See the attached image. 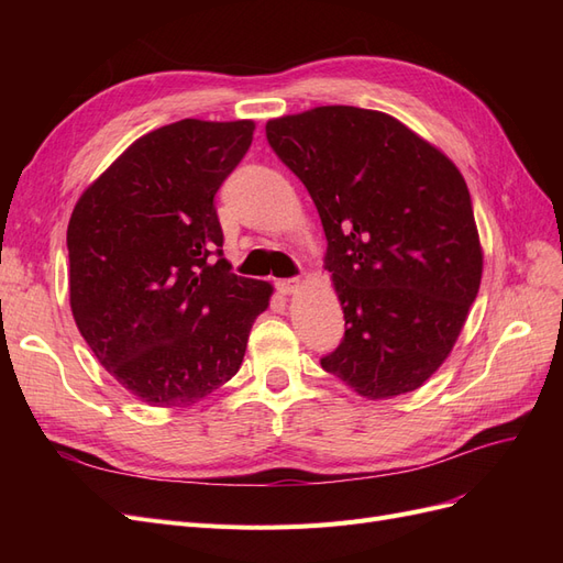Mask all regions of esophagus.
I'll list each match as a JSON object with an SVG mask.
<instances>
[{
	"label": "esophagus",
	"instance_id": "obj_1",
	"mask_svg": "<svg viewBox=\"0 0 563 563\" xmlns=\"http://www.w3.org/2000/svg\"><path fill=\"white\" fill-rule=\"evenodd\" d=\"M275 286H277V291H279V294L288 296V294H296V291H298L300 282H298V279H279Z\"/></svg>",
	"mask_w": 563,
	"mask_h": 563
}]
</instances>
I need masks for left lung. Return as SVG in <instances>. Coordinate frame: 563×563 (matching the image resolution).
<instances>
[{"mask_svg": "<svg viewBox=\"0 0 563 563\" xmlns=\"http://www.w3.org/2000/svg\"><path fill=\"white\" fill-rule=\"evenodd\" d=\"M265 133L327 232L345 335L321 368L368 399L420 387L479 294L482 246L465 178L376 110L314 108L272 119Z\"/></svg>", "mask_w": 563, "mask_h": 563, "instance_id": "obj_1", "label": "left lung"}]
</instances>
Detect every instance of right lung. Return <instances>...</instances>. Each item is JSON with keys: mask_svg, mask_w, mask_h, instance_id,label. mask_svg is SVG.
<instances>
[{"mask_svg": "<svg viewBox=\"0 0 563 563\" xmlns=\"http://www.w3.org/2000/svg\"><path fill=\"white\" fill-rule=\"evenodd\" d=\"M253 122L150 131L84 192L67 225L70 308L98 362L150 406H190L242 366L267 282L223 258L216 192Z\"/></svg>", "mask_w": 563, "mask_h": 563, "instance_id": "right-lung-1", "label": "right lung"}]
</instances>
